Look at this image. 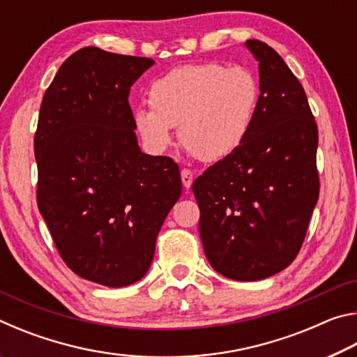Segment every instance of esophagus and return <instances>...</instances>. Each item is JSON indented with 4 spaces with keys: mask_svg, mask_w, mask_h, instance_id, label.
I'll return each mask as SVG.
<instances>
[{
    "mask_svg": "<svg viewBox=\"0 0 357 357\" xmlns=\"http://www.w3.org/2000/svg\"><path fill=\"white\" fill-rule=\"evenodd\" d=\"M181 179H183V185L185 189H190V185L193 183V173L189 168H183V170H181Z\"/></svg>",
    "mask_w": 357,
    "mask_h": 357,
    "instance_id": "obj_1",
    "label": "esophagus"
}]
</instances>
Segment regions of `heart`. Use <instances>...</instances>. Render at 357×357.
<instances>
[{
	"label": "heart",
	"mask_w": 357,
	"mask_h": 357,
	"mask_svg": "<svg viewBox=\"0 0 357 357\" xmlns=\"http://www.w3.org/2000/svg\"><path fill=\"white\" fill-rule=\"evenodd\" d=\"M259 100L261 84L245 66L185 64L153 82L151 108H137L134 123L155 153L170 146L179 128V142L193 157L219 162L249 137Z\"/></svg>",
	"instance_id": "1"
}]
</instances>
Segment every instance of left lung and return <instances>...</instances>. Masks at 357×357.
<instances>
[{
	"mask_svg": "<svg viewBox=\"0 0 357 357\" xmlns=\"http://www.w3.org/2000/svg\"><path fill=\"white\" fill-rule=\"evenodd\" d=\"M261 100L245 142L192 185L204 255L253 282L280 273L304 243L319 195L318 128L302 84L273 47L250 39Z\"/></svg>",
	"mask_w": 357,
	"mask_h": 357,
	"instance_id": "obj_1",
	"label": "left lung"
}]
</instances>
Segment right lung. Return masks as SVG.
Listing matches in <instances>:
<instances>
[{"label": "right lung", "instance_id": "add662e5", "mask_svg": "<svg viewBox=\"0 0 357 357\" xmlns=\"http://www.w3.org/2000/svg\"><path fill=\"white\" fill-rule=\"evenodd\" d=\"M153 64L80 48L45 91L34 135L38 206L59 255L82 279L110 288L148 273L183 192L176 162L137 142L129 93Z\"/></svg>", "mask_w": 357, "mask_h": 357}]
</instances>
